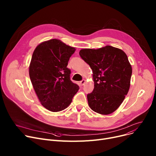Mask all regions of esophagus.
Masks as SVG:
<instances>
[{"label":"esophagus","mask_w":156,"mask_h":156,"mask_svg":"<svg viewBox=\"0 0 156 156\" xmlns=\"http://www.w3.org/2000/svg\"><path fill=\"white\" fill-rule=\"evenodd\" d=\"M85 83V80H81L80 82V86H83V85H84V84Z\"/></svg>","instance_id":"obj_1"}]
</instances>
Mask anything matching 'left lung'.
Segmentation results:
<instances>
[{
	"label": "left lung",
	"instance_id": "1",
	"mask_svg": "<svg viewBox=\"0 0 156 156\" xmlns=\"http://www.w3.org/2000/svg\"><path fill=\"white\" fill-rule=\"evenodd\" d=\"M79 54L93 73L94 88L87 95L90 108L103 115L112 113L123 102L130 87L132 68L126 54L110 45L81 49Z\"/></svg>",
	"mask_w": 156,
	"mask_h": 156
}]
</instances>
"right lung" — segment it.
<instances>
[{
	"label": "right lung",
	"mask_w": 156,
	"mask_h": 156,
	"mask_svg": "<svg viewBox=\"0 0 156 156\" xmlns=\"http://www.w3.org/2000/svg\"><path fill=\"white\" fill-rule=\"evenodd\" d=\"M75 51L60 40L51 39L40 44L33 53L30 78L40 102L48 111L59 112L67 108L78 91L67 68Z\"/></svg>",
	"instance_id": "add662e5"
}]
</instances>
